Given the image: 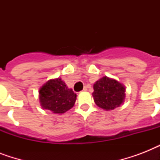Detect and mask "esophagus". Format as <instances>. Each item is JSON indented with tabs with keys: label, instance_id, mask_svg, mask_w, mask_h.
Masks as SVG:
<instances>
[{
	"label": "esophagus",
	"instance_id": "esophagus-1",
	"mask_svg": "<svg viewBox=\"0 0 160 160\" xmlns=\"http://www.w3.org/2000/svg\"><path fill=\"white\" fill-rule=\"evenodd\" d=\"M89 86H90V85H86V86H85V87H84V89H83V91H87Z\"/></svg>",
	"mask_w": 160,
	"mask_h": 160
}]
</instances>
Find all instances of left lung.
Instances as JSON below:
<instances>
[{"instance_id":"left-lung-1","label":"left lung","mask_w":160,"mask_h":160,"mask_svg":"<svg viewBox=\"0 0 160 160\" xmlns=\"http://www.w3.org/2000/svg\"><path fill=\"white\" fill-rule=\"evenodd\" d=\"M92 93L97 106L105 110L119 107L125 100V86L118 80L103 76L94 84Z\"/></svg>"}]
</instances>
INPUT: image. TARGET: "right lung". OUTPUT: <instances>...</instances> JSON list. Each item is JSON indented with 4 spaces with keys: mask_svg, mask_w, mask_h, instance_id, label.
I'll list each match as a JSON object with an SVG mask.
<instances>
[{
    "mask_svg": "<svg viewBox=\"0 0 160 160\" xmlns=\"http://www.w3.org/2000/svg\"><path fill=\"white\" fill-rule=\"evenodd\" d=\"M76 94L68 88L61 78L51 79L39 90V100L42 109L61 114L74 106Z\"/></svg>",
    "mask_w": 160,
    "mask_h": 160,
    "instance_id": "add662e5",
    "label": "right lung"
}]
</instances>
